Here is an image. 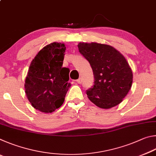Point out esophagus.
<instances>
[{
	"label": "esophagus",
	"mask_w": 156,
	"mask_h": 156,
	"mask_svg": "<svg viewBox=\"0 0 156 156\" xmlns=\"http://www.w3.org/2000/svg\"><path fill=\"white\" fill-rule=\"evenodd\" d=\"M76 82H77V83H78V84H81V83H82V82H83V80H82V78H78V80H76Z\"/></svg>",
	"instance_id": "obj_1"
}]
</instances>
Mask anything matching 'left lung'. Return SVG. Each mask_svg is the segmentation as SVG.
<instances>
[{"instance_id":"obj_1","label":"left lung","mask_w":156,"mask_h":156,"mask_svg":"<svg viewBox=\"0 0 156 156\" xmlns=\"http://www.w3.org/2000/svg\"><path fill=\"white\" fill-rule=\"evenodd\" d=\"M78 47L94 73V85L86 91L89 99L102 109L120 104L133 82V73L125 58L107 44L80 43Z\"/></svg>"}]
</instances>
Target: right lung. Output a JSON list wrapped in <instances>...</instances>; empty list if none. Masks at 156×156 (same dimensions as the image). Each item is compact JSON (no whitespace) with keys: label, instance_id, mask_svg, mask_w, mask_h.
<instances>
[{"label":"right lung","instance_id":"1","mask_svg":"<svg viewBox=\"0 0 156 156\" xmlns=\"http://www.w3.org/2000/svg\"><path fill=\"white\" fill-rule=\"evenodd\" d=\"M66 47L53 43L43 47L31 61L25 79V93L36 109L51 113L61 106L71 83L69 69L62 67Z\"/></svg>","mask_w":156,"mask_h":156}]
</instances>
